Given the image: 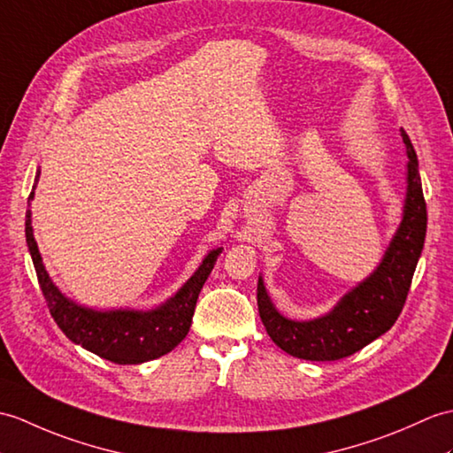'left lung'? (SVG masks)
<instances>
[{
  "label": "left lung",
  "mask_w": 453,
  "mask_h": 453,
  "mask_svg": "<svg viewBox=\"0 0 453 453\" xmlns=\"http://www.w3.org/2000/svg\"><path fill=\"white\" fill-rule=\"evenodd\" d=\"M407 150V191L403 214L384 257L371 276L357 283L319 319L293 320L272 303L258 276L257 301L260 320L280 349L304 361H338L363 349L392 328L402 312L417 262L425 247L426 203L420 185L418 160L402 129Z\"/></svg>",
  "instance_id": "1"
}]
</instances>
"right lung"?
I'll return each mask as SVG.
<instances>
[{
  "label": "right lung",
  "instance_id": "obj_1",
  "mask_svg": "<svg viewBox=\"0 0 453 453\" xmlns=\"http://www.w3.org/2000/svg\"><path fill=\"white\" fill-rule=\"evenodd\" d=\"M38 177L40 172L36 173L33 193L28 196V206L30 201H35ZM25 235L40 289L44 293L48 309L61 332L73 343L118 365H141L157 359V357L170 353L175 345L185 340L193 322L198 293H201L204 281L212 272L219 252L224 250V247L208 250L201 266L177 289L175 296L154 309L98 311L65 297L56 283L51 281L36 245L30 208L27 210L25 218Z\"/></svg>",
  "mask_w": 453,
  "mask_h": 453
}]
</instances>
